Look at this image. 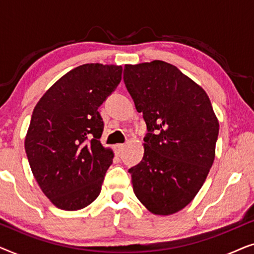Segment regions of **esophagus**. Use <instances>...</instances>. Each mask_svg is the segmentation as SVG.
Wrapping results in <instances>:
<instances>
[{
  "mask_svg": "<svg viewBox=\"0 0 254 254\" xmlns=\"http://www.w3.org/2000/svg\"><path fill=\"white\" fill-rule=\"evenodd\" d=\"M125 149V144H117L116 145V154L117 156H120L121 152H123V150Z\"/></svg>",
  "mask_w": 254,
  "mask_h": 254,
  "instance_id": "esophagus-1",
  "label": "esophagus"
}]
</instances>
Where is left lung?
<instances>
[{"label":"left lung","instance_id":"8db88e82","mask_svg":"<svg viewBox=\"0 0 254 254\" xmlns=\"http://www.w3.org/2000/svg\"><path fill=\"white\" fill-rule=\"evenodd\" d=\"M124 82L148 133L128 170L135 195L156 215L182 210L202 187L215 158L218 121L204 90L176 65L126 64Z\"/></svg>","mask_w":254,"mask_h":254}]
</instances>
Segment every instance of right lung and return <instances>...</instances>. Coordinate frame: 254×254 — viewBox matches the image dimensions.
<instances>
[{"label": "right lung", "instance_id": "1", "mask_svg": "<svg viewBox=\"0 0 254 254\" xmlns=\"http://www.w3.org/2000/svg\"><path fill=\"white\" fill-rule=\"evenodd\" d=\"M121 74V65L82 64L34 107L26 156L41 190L60 209H82L99 195L113 152L99 141L104 121L98 107L119 85Z\"/></svg>", "mask_w": 254, "mask_h": 254}]
</instances>
